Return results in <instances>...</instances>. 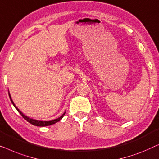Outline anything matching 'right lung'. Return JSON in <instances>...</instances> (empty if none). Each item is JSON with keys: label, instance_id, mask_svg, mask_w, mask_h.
Segmentation results:
<instances>
[{"label": "right lung", "instance_id": "add662e5", "mask_svg": "<svg viewBox=\"0 0 159 159\" xmlns=\"http://www.w3.org/2000/svg\"><path fill=\"white\" fill-rule=\"evenodd\" d=\"M8 95H9L10 99H11V102H12L13 105V106L15 107V108L17 109V111H19V112L20 114H21V115L22 116V117H23V118H24V120H26V121L29 122H30V123H31V124L33 125H35V126H39V127H44V126H48V125H53V124L56 123V122H59L60 120H61L62 118L63 117V116L65 115V113H64L63 115H62L61 116V117H60L59 118H57V119H55V120H51V121H45V122H44V121H38V120H35L31 119V118H29L28 117H26V116H25V115H23V113H22L21 111H19V109H18L15 106L14 103L13 102L12 99H11V95H10L9 92H8Z\"/></svg>", "mask_w": 159, "mask_h": 159}]
</instances>
